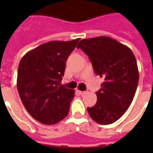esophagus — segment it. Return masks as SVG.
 <instances>
[{
    "label": "esophagus",
    "mask_w": 153,
    "mask_h": 153,
    "mask_svg": "<svg viewBox=\"0 0 153 153\" xmlns=\"http://www.w3.org/2000/svg\"><path fill=\"white\" fill-rule=\"evenodd\" d=\"M79 93L80 94H82H82H85L86 93V91H79Z\"/></svg>",
    "instance_id": "1"
}]
</instances>
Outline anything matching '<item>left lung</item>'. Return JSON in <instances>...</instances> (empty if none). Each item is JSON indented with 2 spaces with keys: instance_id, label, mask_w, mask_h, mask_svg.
Wrapping results in <instances>:
<instances>
[{
  "instance_id": "obj_1",
  "label": "left lung",
  "mask_w": 153,
  "mask_h": 153,
  "mask_svg": "<svg viewBox=\"0 0 153 153\" xmlns=\"http://www.w3.org/2000/svg\"><path fill=\"white\" fill-rule=\"evenodd\" d=\"M77 48L88 55L96 74L104 79L96 92V104L87 108L89 115L101 125L114 123L128 109L137 88L139 72L134 54L107 36L82 39Z\"/></svg>"
}]
</instances>
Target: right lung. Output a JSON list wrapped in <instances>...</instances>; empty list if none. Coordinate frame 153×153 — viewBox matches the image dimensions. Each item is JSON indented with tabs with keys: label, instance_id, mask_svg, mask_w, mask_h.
Returning <instances> with one entry per match:
<instances>
[{
	"label": "right lung",
	"instance_id": "add662e5",
	"mask_svg": "<svg viewBox=\"0 0 153 153\" xmlns=\"http://www.w3.org/2000/svg\"><path fill=\"white\" fill-rule=\"evenodd\" d=\"M79 39L50 41L25 54L17 71V90L30 115L44 125H55L69 113L74 91L60 86L66 62Z\"/></svg>",
	"mask_w": 153,
	"mask_h": 153
}]
</instances>
